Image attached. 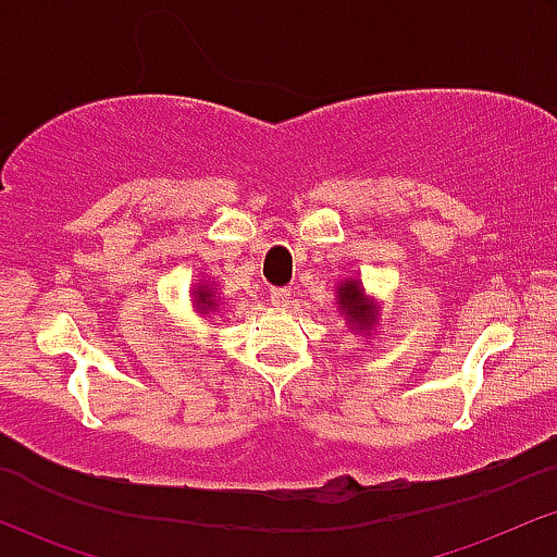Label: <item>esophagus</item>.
<instances>
[{
    "label": "esophagus",
    "mask_w": 557,
    "mask_h": 557,
    "mask_svg": "<svg viewBox=\"0 0 557 557\" xmlns=\"http://www.w3.org/2000/svg\"><path fill=\"white\" fill-rule=\"evenodd\" d=\"M271 302L276 307H289L292 292L284 289V286H278V289H271Z\"/></svg>",
    "instance_id": "1"
}]
</instances>
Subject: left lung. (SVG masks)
I'll return each mask as SVG.
<instances>
[{"mask_svg": "<svg viewBox=\"0 0 557 557\" xmlns=\"http://www.w3.org/2000/svg\"><path fill=\"white\" fill-rule=\"evenodd\" d=\"M336 297H338V307L346 315V320L351 323V329L359 333H368V329L377 323V307L370 302L368 294L362 289V281L357 278H346L336 286Z\"/></svg>", "mask_w": 557, "mask_h": 557, "instance_id": "obj_1", "label": "left lung"}]
</instances>
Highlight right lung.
<instances>
[{
	"label": "right lung",
	"instance_id": "right-lung-1",
	"mask_svg": "<svg viewBox=\"0 0 557 557\" xmlns=\"http://www.w3.org/2000/svg\"><path fill=\"white\" fill-rule=\"evenodd\" d=\"M195 307H198V312H202V315L219 310V299H215L213 284H200L198 289H195Z\"/></svg>",
	"mask_w": 557,
	"mask_h": 557
}]
</instances>
